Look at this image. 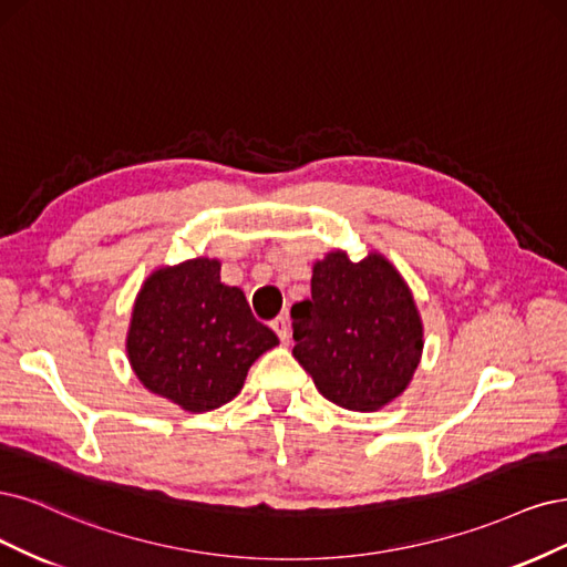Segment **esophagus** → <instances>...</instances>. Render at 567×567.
Wrapping results in <instances>:
<instances>
[{
  "label": "esophagus",
  "mask_w": 567,
  "mask_h": 567,
  "mask_svg": "<svg viewBox=\"0 0 567 567\" xmlns=\"http://www.w3.org/2000/svg\"><path fill=\"white\" fill-rule=\"evenodd\" d=\"M270 327H272V332L278 334V339H280L282 343H289V324H287V318H285V316H278L276 320L270 322Z\"/></svg>",
  "instance_id": "34e87169"
}]
</instances>
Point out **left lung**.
<instances>
[{
  "label": "left lung",
  "mask_w": 567,
  "mask_h": 567,
  "mask_svg": "<svg viewBox=\"0 0 567 567\" xmlns=\"http://www.w3.org/2000/svg\"><path fill=\"white\" fill-rule=\"evenodd\" d=\"M295 355L332 403L374 412L405 391L422 358V320L400 272L379 254L313 266L310 299L291 306Z\"/></svg>",
  "instance_id": "left-lung-1"
}]
</instances>
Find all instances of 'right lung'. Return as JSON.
Instances as JSON below:
<instances>
[{"mask_svg": "<svg viewBox=\"0 0 567 567\" xmlns=\"http://www.w3.org/2000/svg\"><path fill=\"white\" fill-rule=\"evenodd\" d=\"M218 270L214 259L155 270L126 337L143 386L188 412L226 405L254 360L278 343L276 332L251 316L243 289L224 285Z\"/></svg>", "mask_w": 567, "mask_h": 567, "instance_id": "obj_1", "label": "right lung"}]
</instances>
